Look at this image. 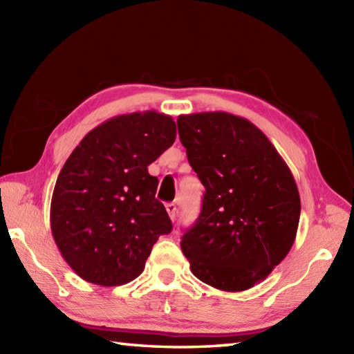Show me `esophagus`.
I'll list each match as a JSON object with an SVG mask.
<instances>
[{"instance_id":"obj_1","label":"esophagus","mask_w":354,"mask_h":354,"mask_svg":"<svg viewBox=\"0 0 354 354\" xmlns=\"http://www.w3.org/2000/svg\"><path fill=\"white\" fill-rule=\"evenodd\" d=\"M165 209H167V213H169V216H170V219H171V221H175V219H176V216H178V208H176V204H173V202H170V204L165 205Z\"/></svg>"}]
</instances>
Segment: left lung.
Returning a JSON list of instances; mask_svg holds the SVG:
<instances>
[{
  "mask_svg": "<svg viewBox=\"0 0 354 354\" xmlns=\"http://www.w3.org/2000/svg\"><path fill=\"white\" fill-rule=\"evenodd\" d=\"M178 132L205 187L181 242L192 272L225 292L251 289L295 242L301 201L292 171L257 126L228 112L179 115Z\"/></svg>",
  "mask_w": 354,
  "mask_h": 354,
  "instance_id": "obj_1",
  "label": "left lung"
}]
</instances>
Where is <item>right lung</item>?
Here are the masks:
<instances>
[{
	"label": "right lung",
	"instance_id": "1",
	"mask_svg": "<svg viewBox=\"0 0 354 354\" xmlns=\"http://www.w3.org/2000/svg\"><path fill=\"white\" fill-rule=\"evenodd\" d=\"M176 138L156 111L112 117L88 132L65 161L53 192V239L85 281L122 286L137 278L171 222L147 167Z\"/></svg>",
	"mask_w": 354,
	"mask_h": 354
}]
</instances>
